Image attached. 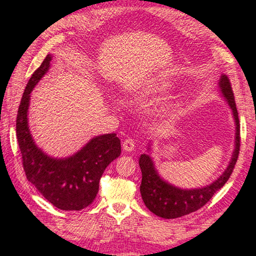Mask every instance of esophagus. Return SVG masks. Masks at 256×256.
Wrapping results in <instances>:
<instances>
[{
	"label": "esophagus",
	"instance_id": "34e87169",
	"mask_svg": "<svg viewBox=\"0 0 256 256\" xmlns=\"http://www.w3.org/2000/svg\"><path fill=\"white\" fill-rule=\"evenodd\" d=\"M136 148V142H134L132 138H126L123 142V150L125 152H131Z\"/></svg>",
	"mask_w": 256,
	"mask_h": 256
}]
</instances>
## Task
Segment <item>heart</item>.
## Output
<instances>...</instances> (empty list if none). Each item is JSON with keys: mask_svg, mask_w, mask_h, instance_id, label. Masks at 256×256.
<instances>
[{"mask_svg": "<svg viewBox=\"0 0 256 256\" xmlns=\"http://www.w3.org/2000/svg\"><path fill=\"white\" fill-rule=\"evenodd\" d=\"M170 84L168 82L160 81V82H152V84H149V89L154 92H166V90L170 89Z\"/></svg>", "mask_w": 256, "mask_h": 256, "instance_id": "b5f03b06", "label": "heart"}]
</instances>
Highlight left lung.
Masks as SVG:
<instances>
[{
  "instance_id": "8db88e82",
  "label": "left lung",
  "mask_w": 256,
  "mask_h": 256,
  "mask_svg": "<svg viewBox=\"0 0 256 256\" xmlns=\"http://www.w3.org/2000/svg\"><path fill=\"white\" fill-rule=\"evenodd\" d=\"M218 92L228 107L230 108L234 123H235V141H234V150L228 166L222 172V174L210 184L194 188H178L170 183L159 174L150 154L152 151L154 142L152 140H149L146 144L148 152L138 157V164L142 172L140 192L146 206L156 216L164 219H175L198 210L214 196L216 190H219L226 184L230 177L237 162L238 154H240V128L230 82L226 74H222L220 76Z\"/></svg>"
}]
</instances>
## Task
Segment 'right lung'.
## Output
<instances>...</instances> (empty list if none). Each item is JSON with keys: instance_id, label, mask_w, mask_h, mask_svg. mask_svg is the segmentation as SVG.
<instances>
[{"instance_id": "right-lung-1", "label": "right lung", "mask_w": 256, "mask_h": 256, "mask_svg": "<svg viewBox=\"0 0 256 256\" xmlns=\"http://www.w3.org/2000/svg\"><path fill=\"white\" fill-rule=\"evenodd\" d=\"M53 56L48 54L26 86L16 115V138L27 180L47 201L60 210H76L92 204L99 180L106 167L120 154V140L115 133L94 136L68 157H52L36 144L29 128L30 94L48 72Z\"/></svg>"}]
</instances>
